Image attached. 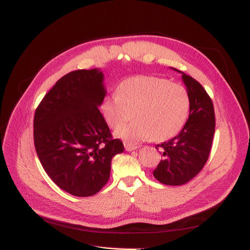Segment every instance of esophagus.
<instances>
[{
    "instance_id": "obj_1",
    "label": "esophagus",
    "mask_w": 250,
    "mask_h": 250,
    "mask_svg": "<svg viewBox=\"0 0 250 250\" xmlns=\"http://www.w3.org/2000/svg\"><path fill=\"white\" fill-rule=\"evenodd\" d=\"M139 146L137 145H131V144H125V150L126 151H133L135 149H138Z\"/></svg>"
}]
</instances>
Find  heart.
<instances>
[{"label": "heart", "mask_w": 250, "mask_h": 250, "mask_svg": "<svg viewBox=\"0 0 250 250\" xmlns=\"http://www.w3.org/2000/svg\"><path fill=\"white\" fill-rule=\"evenodd\" d=\"M135 111L137 120L122 124ZM190 111L188 90L178 83L153 76H138L124 80L118 95H108L101 103V112L116 135L128 144L142 141H165L180 131Z\"/></svg>", "instance_id": "heart-1"}]
</instances>
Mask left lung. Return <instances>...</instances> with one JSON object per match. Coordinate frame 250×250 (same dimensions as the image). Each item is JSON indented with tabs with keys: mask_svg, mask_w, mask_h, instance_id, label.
I'll use <instances>...</instances> for the list:
<instances>
[{
	"mask_svg": "<svg viewBox=\"0 0 250 250\" xmlns=\"http://www.w3.org/2000/svg\"><path fill=\"white\" fill-rule=\"evenodd\" d=\"M172 69L183 74L190 97V113L177 135L155 146L161 150L164 160L153 175L164 185L181 186L197 175L208 161L215 133V112L213 102L200 83Z\"/></svg>",
	"mask_w": 250,
	"mask_h": 250,
	"instance_id": "left-lung-1",
	"label": "left lung"
}]
</instances>
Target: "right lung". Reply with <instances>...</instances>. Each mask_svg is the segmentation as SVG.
I'll return each instance as SVG.
<instances>
[{
  "instance_id": "add662e5",
  "label": "right lung",
  "mask_w": 250,
  "mask_h": 250,
  "mask_svg": "<svg viewBox=\"0 0 250 250\" xmlns=\"http://www.w3.org/2000/svg\"><path fill=\"white\" fill-rule=\"evenodd\" d=\"M99 69L60 78L37 106L34 146L49 177L78 197L97 194L109 179L112 157L124 150L112 139L99 106L106 89Z\"/></svg>"
}]
</instances>
